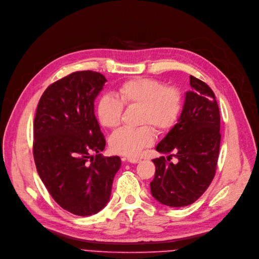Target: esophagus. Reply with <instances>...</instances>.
Returning <instances> with one entry per match:
<instances>
[{
    "label": "esophagus",
    "mask_w": 259,
    "mask_h": 259,
    "mask_svg": "<svg viewBox=\"0 0 259 259\" xmlns=\"http://www.w3.org/2000/svg\"><path fill=\"white\" fill-rule=\"evenodd\" d=\"M127 161L130 162V163H139L140 161H141V159H139V158H134V157H128L127 158Z\"/></svg>",
    "instance_id": "esophagus-1"
}]
</instances>
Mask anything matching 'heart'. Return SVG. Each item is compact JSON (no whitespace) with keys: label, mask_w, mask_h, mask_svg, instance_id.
Listing matches in <instances>:
<instances>
[{"label":"heart","mask_w":259,"mask_h":259,"mask_svg":"<svg viewBox=\"0 0 259 259\" xmlns=\"http://www.w3.org/2000/svg\"><path fill=\"white\" fill-rule=\"evenodd\" d=\"M119 98L111 94L102 95L96 106V115L102 126L115 128L121 122L123 105L140 106L138 128L122 127L110 138L113 151L128 157L138 156L154 144L156 133L170 132L178 123L183 110V94L175 85H165L155 78L139 77L126 80L120 85Z\"/></svg>","instance_id":"b5f03b06"}]
</instances>
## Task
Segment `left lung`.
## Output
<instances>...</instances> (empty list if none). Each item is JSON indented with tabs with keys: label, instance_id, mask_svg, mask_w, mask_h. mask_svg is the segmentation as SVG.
Segmentation results:
<instances>
[{
	"label": "left lung",
	"instance_id": "obj_1",
	"mask_svg": "<svg viewBox=\"0 0 259 259\" xmlns=\"http://www.w3.org/2000/svg\"><path fill=\"white\" fill-rule=\"evenodd\" d=\"M190 85L178 123L156 147L162 154L174 152L168 158L175 156L179 162L167 163L164 157L153 160L151 194L169 207L188 206L199 199L215 176L219 159L221 117L215 95L194 76Z\"/></svg>",
	"mask_w": 259,
	"mask_h": 259
}]
</instances>
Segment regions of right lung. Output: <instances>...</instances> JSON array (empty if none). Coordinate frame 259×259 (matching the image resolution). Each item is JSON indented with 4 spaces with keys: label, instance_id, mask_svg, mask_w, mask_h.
<instances>
[{
    "label": "right lung",
    "instance_id": "add662e5",
    "mask_svg": "<svg viewBox=\"0 0 259 259\" xmlns=\"http://www.w3.org/2000/svg\"><path fill=\"white\" fill-rule=\"evenodd\" d=\"M106 79L78 71L50 84L34 118L33 157L44 185L54 201L79 217L99 212L109 202L119 157H103L104 136L94 101ZM96 152L95 157L90 155Z\"/></svg>",
    "mask_w": 259,
    "mask_h": 259
}]
</instances>
